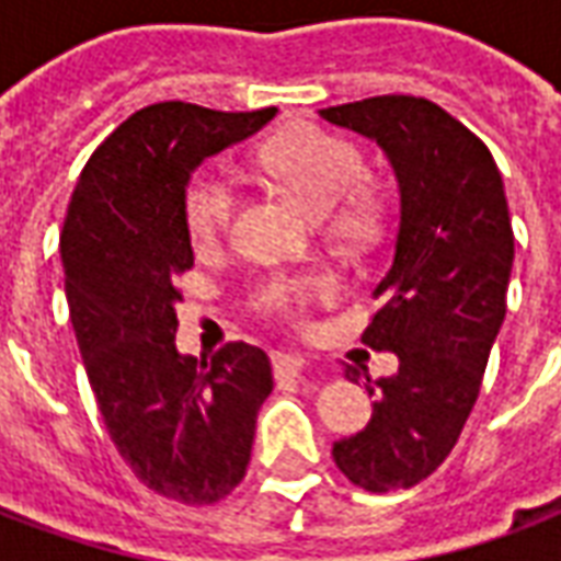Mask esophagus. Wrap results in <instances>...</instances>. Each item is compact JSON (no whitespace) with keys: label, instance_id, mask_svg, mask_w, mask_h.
<instances>
[{"label":"esophagus","instance_id":"34e87169","mask_svg":"<svg viewBox=\"0 0 561 561\" xmlns=\"http://www.w3.org/2000/svg\"><path fill=\"white\" fill-rule=\"evenodd\" d=\"M300 369H304V357H300V354H273V373H276V376H297Z\"/></svg>","mask_w":561,"mask_h":561}]
</instances>
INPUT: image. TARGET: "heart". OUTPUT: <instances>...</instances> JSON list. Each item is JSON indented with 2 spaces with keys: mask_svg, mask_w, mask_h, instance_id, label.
Instances as JSON below:
<instances>
[{
  "mask_svg": "<svg viewBox=\"0 0 561 561\" xmlns=\"http://www.w3.org/2000/svg\"><path fill=\"white\" fill-rule=\"evenodd\" d=\"M261 171L291 188L306 207L324 216L330 231L357 237L369 225V204L357 195L366 176V159L357 144L328 128L291 126L276 131L257 149ZM237 216V188L228 176L201 168L188 176L183 192V219L197 249L216 245L231 231ZM328 285L324 273L273 270L255 285L257 304L276 316H297L309 297Z\"/></svg>",
  "mask_w": 561,
  "mask_h": 561,
  "instance_id": "b5f03b06",
  "label": "heart"
}]
</instances>
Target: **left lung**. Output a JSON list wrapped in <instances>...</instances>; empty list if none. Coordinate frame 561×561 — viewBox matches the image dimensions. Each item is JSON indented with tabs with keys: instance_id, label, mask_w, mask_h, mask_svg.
<instances>
[{
	"instance_id": "obj_1",
	"label": "left lung",
	"mask_w": 561,
	"mask_h": 561,
	"mask_svg": "<svg viewBox=\"0 0 561 561\" xmlns=\"http://www.w3.org/2000/svg\"><path fill=\"white\" fill-rule=\"evenodd\" d=\"M376 138L400 180V233L364 342L400 373L364 378L373 421L333 445L336 469L366 493L409 490L457 445L507 309L514 228L502 173L474 131L421 95H373L321 111Z\"/></svg>"
}]
</instances>
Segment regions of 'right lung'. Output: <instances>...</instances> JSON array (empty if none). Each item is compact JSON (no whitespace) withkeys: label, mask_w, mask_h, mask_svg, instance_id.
<instances>
[{"label":"right lung","mask_w":561,"mask_h":561,"mask_svg":"<svg viewBox=\"0 0 561 561\" xmlns=\"http://www.w3.org/2000/svg\"><path fill=\"white\" fill-rule=\"evenodd\" d=\"M273 114L140 107L92 152L62 221L68 312L107 435L140 483L180 505L240 486L273 390L257 345L225 342L201 360L176 352L180 279L195 264L183 192L201 159Z\"/></svg>","instance_id":"obj_1"}]
</instances>
